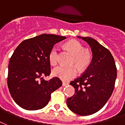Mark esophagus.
I'll list each match as a JSON object with an SVG mask.
<instances>
[{
	"instance_id": "obj_1",
	"label": "esophagus",
	"mask_w": 125,
	"mask_h": 125,
	"mask_svg": "<svg viewBox=\"0 0 125 125\" xmlns=\"http://www.w3.org/2000/svg\"><path fill=\"white\" fill-rule=\"evenodd\" d=\"M68 84H69L68 83H66V82H62V86H66V85H68Z\"/></svg>"
}]
</instances>
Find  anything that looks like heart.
Returning a JSON list of instances; mask_svg holds the SVG:
<instances>
[{
    "mask_svg": "<svg viewBox=\"0 0 125 125\" xmlns=\"http://www.w3.org/2000/svg\"><path fill=\"white\" fill-rule=\"evenodd\" d=\"M65 47L68 51L73 54L72 64H75L76 66L81 70L87 68L91 62V54L87 51L84 50L83 46L77 40H71L65 44ZM59 49L54 46L49 52V61L51 64L54 65L58 61ZM76 66H64L60 65L52 70L53 75L58 76L62 80L67 81L74 78L77 74Z\"/></svg>",
    "mask_w": 125,
    "mask_h": 125,
    "instance_id": "b5f03b06",
    "label": "heart"
}]
</instances>
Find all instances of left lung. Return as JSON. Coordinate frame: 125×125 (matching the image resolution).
I'll use <instances>...</instances> for the list:
<instances>
[{"mask_svg":"<svg viewBox=\"0 0 125 125\" xmlns=\"http://www.w3.org/2000/svg\"><path fill=\"white\" fill-rule=\"evenodd\" d=\"M91 46L93 58L81 76L70 83L75 91L66 104L74 113L86 116L95 113L106 103L115 87L116 67L111 52L91 37H81Z\"/></svg>","mask_w":125,"mask_h":125,"instance_id":"left-lung-1","label":"left lung"}]
</instances>
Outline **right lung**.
<instances>
[{
  "mask_svg": "<svg viewBox=\"0 0 125 125\" xmlns=\"http://www.w3.org/2000/svg\"><path fill=\"white\" fill-rule=\"evenodd\" d=\"M66 38L43 34L24 40L15 49L9 61L7 84L13 100L22 109H42L52 93L62 86L58 77L45 81L43 76L51 74V50Z\"/></svg>",
  "mask_w": 125,
  "mask_h": 125,
  "instance_id": "1",
  "label": "right lung"
}]
</instances>
